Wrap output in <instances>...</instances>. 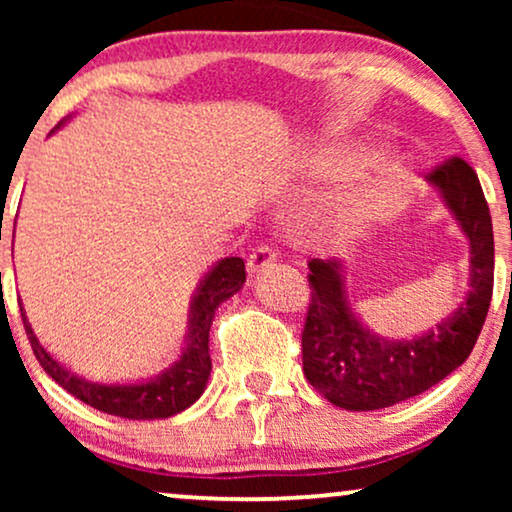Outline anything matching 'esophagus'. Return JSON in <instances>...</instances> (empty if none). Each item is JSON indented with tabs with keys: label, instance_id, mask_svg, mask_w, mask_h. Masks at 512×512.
Returning <instances> with one entry per match:
<instances>
[{
	"label": "esophagus",
	"instance_id": "34e87169",
	"mask_svg": "<svg viewBox=\"0 0 512 512\" xmlns=\"http://www.w3.org/2000/svg\"><path fill=\"white\" fill-rule=\"evenodd\" d=\"M275 261H277L275 249H272L270 244H258V247L249 254L247 268H249V272H254V275H258V272H263L265 268H268V265H272Z\"/></svg>",
	"mask_w": 512,
	"mask_h": 512
}]
</instances>
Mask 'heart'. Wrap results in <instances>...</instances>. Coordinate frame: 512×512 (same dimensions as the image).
I'll return each instance as SVG.
<instances>
[{
	"mask_svg": "<svg viewBox=\"0 0 512 512\" xmlns=\"http://www.w3.org/2000/svg\"><path fill=\"white\" fill-rule=\"evenodd\" d=\"M359 165L361 158L356 156H317L312 160V170L321 177H347V174L359 170ZM405 181H408V167H405L403 160L382 163L373 177L345 195V200H342L345 221L366 223L382 219L401 198Z\"/></svg>",
	"mask_w": 512,
	"mask_h": 512,
	"instance_id": "b5f03b06",
	"label": "heart"
}]
</instances>
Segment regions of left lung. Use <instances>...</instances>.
I'll list each match as a JSON object with an SVG mask.
<instances>
[{"label":"left lung","mask_w":512,"mask_h":512,"mask_svg":"<svg viewBox=\"0 0 512 512\" xmlns=\"http://www.w3.org/2000/svg\"><path fill=\"white\" fill-rule=\"evenodd\" d=\"M429 177L471 242V291L436 331L412 340L370 333L349 310L340 261L307 263L312 298L300 335L303 370L338 408L380 410L419 396L459 368L478 342L494 289L492 216L478 174L464 158H447Z\"/></svg>","instance_id":"1"}]
</instances>
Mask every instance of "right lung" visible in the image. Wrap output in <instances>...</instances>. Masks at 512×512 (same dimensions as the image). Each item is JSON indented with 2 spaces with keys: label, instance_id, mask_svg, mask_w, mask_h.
I'll use <instances>...</instances> for the list:
<instances>
[{
  "label": "right lung",
  "instance_id": "obj_1",
  "mask_svg": "<svg viewBox=\"0 0 512 512\" xmlns=\"http://www.w3.org/2000/svg\"><path fill=\"white\" fill-rule=\"evenodd\" d=\"M244 279H247V270H244L242 258L230 256L214 265L212 272L200 282V289L193 298L191 331H188L184 356L156 380L144 384H100L69 373L58 361H53L34 338L23 307H20V317H23L27 340H30L39 366L69 394L93 405L95 410L107 412V415L125 419H165L186 410L205 391L209 373H212L209 326H212L216 307L240 291Z\"/></svg>",
  "mask_w": 512,
  "mask_h": 512
}]
</instances>
